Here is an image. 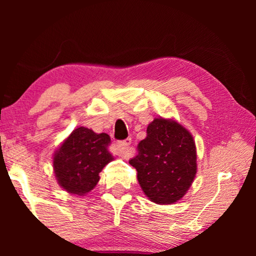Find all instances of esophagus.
Here are the masks:
<instances>
[{
	"label": "esophagus",
	"instance_id": "esophagus-1",
	"mask_svg": "<svg viewBox=\"0 0 256 256\" xmlns=\"http://www.w3.org/2000/svg\"><path fill=\"white\" fill-rule=\"evenodd\" d=\"M132 140L130 138H125V140H120V141H118V146L120 149V157L123 158H128V146L131 144Z\"/></svg>",
	"mask_w": 256,
	"mask_h": 256
}]
</instances>
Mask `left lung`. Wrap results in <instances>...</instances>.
Instances as JSON below:
<instances>
[{"mask_svg":"<svg viewBox=\"0 0 256 256\" xmlns=\"http://www.w3.org/2000/svg\"><path fill=\"white\" fill-rule=\"evenodd\" d=\"M136 149L130 164L150 201L172 204L180 200L196 174V148L188 130L176 120L154 118Z\"/></svg>","mask_w":256,"mask_h":256,"instance_id":"8db88e82","label":"left lung"}]
</instances>
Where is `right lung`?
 I'll use <instances>...</instances> for the list:
<instances>
[{
    "mask_svg": "<svg viewBox=\"0 0 256 256\" xmlns=\"http://www.w3.org/2000/svg\"><path fill=\"white\" fill-rule=\"evenodd\" d=\"M110 144L106 133L97 134L84 126L76 128L54 154L53 167L60 186L76 196L90 192L100 178L99 172L114 159L107 149Z\"/></svg>",
    "mask_w": 256,
    "mask_h": 256,
    "instance_id": "right-lung-1",
    "label": "right lung"
}]
</instances>
